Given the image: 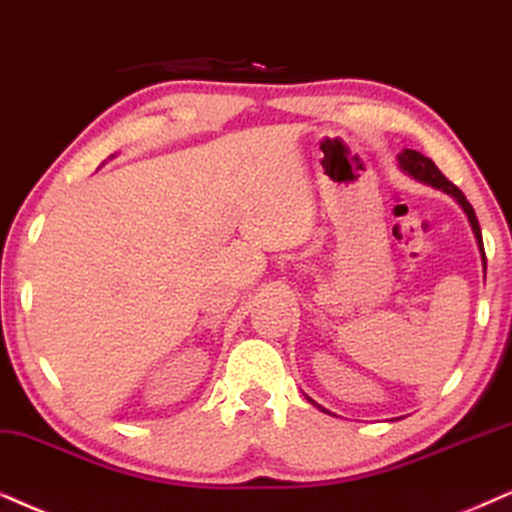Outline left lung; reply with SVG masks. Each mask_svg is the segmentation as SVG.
I'll use <instances>...</instances> for the list:
<instances>
[{
	"instance_id": "left-lung-1",
	"label": "left lung",
	"mask_w": 512,
	"mask_h": 512,
	"mask_svg": "<svg viewBox=\"0 0 512 512\" xmlns=\"http://www.w3.org/2000/svg\"><path fill=\"white\" fill-rule=\"evenodd\" d=\"M399 165H401V170L409 172L413 179L425 181V184L435 186V189H442L444 193H449V196H454V198L458 200V205H461V208L465 210V215H468V219H470V226H472V231H475L477 245H480V250H482L484 269H487V257H484V245H482L480 222H477L475 210H472V205L468 203V198L463 196V191L458 189L456 184H451V181L446 179L442 172H439V167H437L435 163H432L430 158H425V155H423V153H418V151H411V148H406V151L399 155ZM316 406H319V404H316ZM319 409H321V411H326V409H323V406H319ZM326 413H331V411H326Z\"/></svg>"
}]
</instances>
